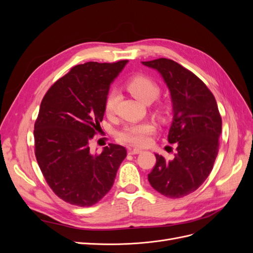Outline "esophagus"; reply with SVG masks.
<instances>
[{"instance_id":"1","label":"esophagus","mask_w":253,"mask_h":253,"mask_svg":"<svg viewBox=\"0 0 253 253\" xmlns=\"http://www.w3.org/2000/svg\"><path fill=\"white\" fill-rule=\"evenodd\" d=\"M127 152H128L129 155H137V154H140L142 151L139 150V149H131V148H128Z\"/></svg>"}]
</instances>
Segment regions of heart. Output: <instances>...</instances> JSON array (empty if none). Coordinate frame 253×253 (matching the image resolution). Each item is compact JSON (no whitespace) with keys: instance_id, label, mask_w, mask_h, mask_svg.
Here are the masks:
<instances>
[{"instance_id":"1","label":"heart","mask_w":253,"mask_h":253,"mask_svg":"<svg viewBox=\"0 0 253 253\" xmlns=\"http://www.w3.org/2000/svg\"><path fill=\"white\" fill-rule=\"evenodd\" d=\"M127 89L131 91L138 100L144 103H151L159 96L160 88L158 84L144 76H135L126 83ZM121 94L117 88L110 90L105 98L104 111L108 116H112L117 110ZM155 131V126L150 122H142L139 125L126 126L118 133L119 139L133 145H144L148 142V136Z\"/></svg>"}]
</instances>
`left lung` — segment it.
I'll list each match as a JSON object with an SVG mask.
<instances>
[{"instance_id":"left-lung-1","label":"left lung","mask_w":253,"mask_h":253,"mask_svg":"<svg viewBox=\"0 0 253 253\" xmlns=\"http://www.w3.org/2000/svg\"><path fill=\"white\" fill-rule=\"evenodd\" d=\"M142 64L157 71L170 90L173 120L168 141L177 147L171 160L155 154L148 178L160 194L180 198L200 188L213 169L221 134L217 103L206 84L175 61L160 58Z\"/></svg>"}]
</instances>
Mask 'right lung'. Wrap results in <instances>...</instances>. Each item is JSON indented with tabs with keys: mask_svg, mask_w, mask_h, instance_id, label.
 <instances>
[{
	"mask_svg": "<svg viewBox=\"0 0 253 253\" xmlns=\"http://www.w3.org/2000/svg\"><path fill=\"white\" fill-rule=\"evenodd\" d=\"M127 60L73 67L45 94L35 124V154L48 186L61 200L89 207L114 185L126 150L118 144L91 154L110 86Z\"/></svg>",
	"mask_w": 253,
	"mask_h": 253,
	"instance_id": "add662e5",
	"label": "right lung"
}]
</instances>
